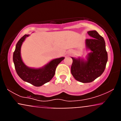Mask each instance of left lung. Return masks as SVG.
Listing matches in <instances>:
<instances>
[{"mask_svg":"<svg viewBox=\"0 0 121 121\" xmlns=\"http://www.w3.org/2000/svg\"><path fill=\"white\" fill-rule=\"evenodd\" d=\"M87 34L92 37L86 40L87 48L91 51L87 61L72 58L71 73L77 81L83 83L93 81L103 73L108 61V53L104 38L96 30H90Z\"/></svg>","mask_w":121,"mask_h":121,"instance_id":"8db88e82","label":"left lung"}]
</instances>
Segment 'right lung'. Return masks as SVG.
I'll return each instance as SVG.
<instances>
[{
    "label": "right lung",
    "mask_w": 121,
    "mask_h": 121,
    "mask_svg": "<svg viewBox=\"0 0 121 121\" xmlns=\"http://www.w3.org/2000/svg\"><path fill=\"white\" fill-rule=\"evenodd\" d=\"M29 35H25L18 41L13 52V61L16 73L23 81L35 86H40L49 82L53 77L57 66L64 59V57L53 60L42 68L33 69L27 67L21 58L20 48L25 39Z\"/></svg>",
    "instance_id": "add662e5"
}]
</instances>
